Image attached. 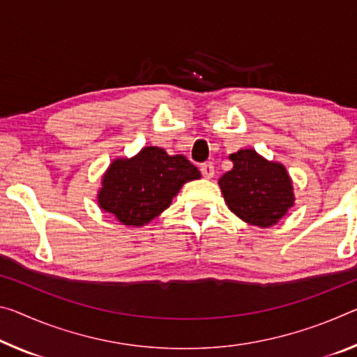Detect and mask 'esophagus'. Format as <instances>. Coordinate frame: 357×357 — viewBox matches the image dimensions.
I'll return each mask as SVG.
<instances>
[{"mask_svg":"<svg viewBox=\"0 0 357 357\" xmlns=\"http://www.w3.org/2000/svg\"><path fill=\"white\" fill-rule=\"evenodd\" d=\"M200 172L203 174V178L206 179H211L214 176V167L213 163H203V165L200 167Z\"/></svg>","mask_w":357,"mask_h":357,"instance_id":"1","label":"esophagus"}]
</instances>
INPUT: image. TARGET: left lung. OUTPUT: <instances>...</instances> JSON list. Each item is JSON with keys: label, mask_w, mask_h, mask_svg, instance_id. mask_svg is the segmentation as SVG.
<instances>
[{"label": "left lung", "mask_w": 357, "mask_h": 357, "mask_svg": "<svg viewBox=\"0 0 357 357\" xmlns=\"http://www.w3.org/2000/svg\"><path fill=\"white\" fill-rule=\"evenodd\" d=\"M230 160L234 168L218 183L230 211L257 227L278 224L296 202L286 167L267 160L254 149H240L230 154Z\"/></svg>", "instance_id": "left-lung-1"}]
</instances>
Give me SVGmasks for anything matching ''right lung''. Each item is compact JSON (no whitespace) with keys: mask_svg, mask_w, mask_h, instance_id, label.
<instances>
[{"mask_svg":"<svg viewBox=\"0 0 357 357\" xmlns=\"http://www.w3.org/2000/svg\"><path fill=\"white\" fill-rule=\"evenodd\" d=\"M200 178L184 155H168L162 148L146 146L137 155L109 163L97 202L122 225L143 227L172 205L185 183Z\"/></svg>","mask_w":357,"mask_h":357,"instance_id":"right-lung-1","label":"right lung"}]
</instances>
